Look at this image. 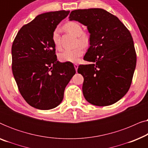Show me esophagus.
Here are the masks:
<instances>
[{
  "label": "esophagus",
  "mask_w": 148,
  "mask_h": 148,
  "mask_svg": "<svg viewBox=\"0 0 148 148\" xmlns=\"http://www.w3.org/2000/svg\"><path fill=\"white\" fill-rule=\"evenodd\" d=\"M74 67H75V70H76V71H77V69H78V64H74Z\"/></svg>",
  "instance_id": "1"
}]
</instances>
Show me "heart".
Listing matches in <instances>:
<instances>
[{
	"mask_svg": "<svg viewBox=\"0 0 148 148\" xmlns=\"http://www.w3.org/2000/svg\"><path fill=\"white\" fill-rule=\"evenodd\" d=\"M64 28L66 31L74 34L75 36H78V43L84 46L88 45L89 43V37L86 34L83 33L82 27L79 23L75 21L69 22L65 24ZM52 42L56 49L60 50L61 48L59 39V29L58 28L54 29L52 34ZM82 46H78L73 49L64 50L58 55L59 60L64 62H77L84 52V47Z\"/></svg>",
	"mask_w": 148,
	"mask_h": 148,
	"instance_id": "1",
	"label": "heart"
}]
</instances>
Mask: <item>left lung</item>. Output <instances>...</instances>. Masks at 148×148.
Here are the masks:
<instances>
[{
  "mask_svg": "<svg viewBox=\"0 0 148 148\" xmlns=\"http://www.w3.org/2000/svg\"><path fill=\"white\" fill-rule=\"evenodd\" d=\"M69 18L87 26L90 34L84 59L92 63L77 69L84 79V98L95 106L114 104L128 92L136 66L131 33L118 17L102 9L75 10Z\"/></svg>",
  "mask_w": 148,
  "mask_h": 148,
  "instance_id": "obj_1",
  "label": "left lung"
}]
</instances>
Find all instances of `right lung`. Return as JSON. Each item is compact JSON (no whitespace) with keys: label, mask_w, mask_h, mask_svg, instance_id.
Masks as SVG:
<instances>
[{"label":"right lung","mask_w":148,"mask_h":148,"mask_svg":"<svg viewBox=\"0 0 148 148\" xmlns=\"http://www.w3.org/2000/svg\"><path fill=\"white\" fill-rule=\"evenodd\" d=\"M69 11L38 15L22 27L12 45V71L19 92L30 106L50 110L62 101L66 85L75 74L71 62H60L52 34Z\"/></svg>","instance_id":"obj_1"}]
</instances>
